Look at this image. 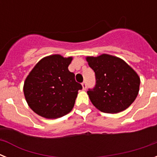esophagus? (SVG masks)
Instances as JSON below:
<instances>
[{"label":"esophagus","mask_w":157,"mask_h":157,"mask_svg":"<svg viewBox=\"0 0 157 157\" xmlns=\"http://www.w3.org/2000/svg\"><path fill=\"white\" fill-rule=\"evenodd\" d=\"M82 86L83 90H86V82H83L82 83Z\"/></svg>","instance_id":"esophagus-1"}]
</instances>
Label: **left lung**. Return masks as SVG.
Returning a JSON list of instances; mask_svg holds the SVG:
<instances>
[{"mask_svg": "<svg viewBox=\"0 0 157 157\" xmlns=\"http://www.w3.org/2000/svg\"><path fill=\"white\" fill-rule=\"evenodd\" d=\"M86 59L95 72V87L87 91L93 105L106 113L127 109L139 92L140 78L137 72L123 59L109 54Z\"/></svg>", "mask_w": 157, "mask_h": 157, "instance_id": "8db88e82", "label": "left lung"}]
</instances>
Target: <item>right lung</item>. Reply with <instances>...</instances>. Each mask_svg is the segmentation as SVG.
<instances>
[{"label": "right lung", "instance_id": "right-lung-1", "mask_svg": "<svg viewBox=\"0 0 157 157\" xmlns=\"http://www.w3.org/2000/svg\"><path fill=\"white\" fill-rule=\"evenodd\" d=\"M72 56L55 54L37 62L26 78L23 93L29 107L46 119L62 117L73 109L82 85L69 71Z\"/></svg>", "mask_w": 157, "mask_h": 157}]
</instances>
